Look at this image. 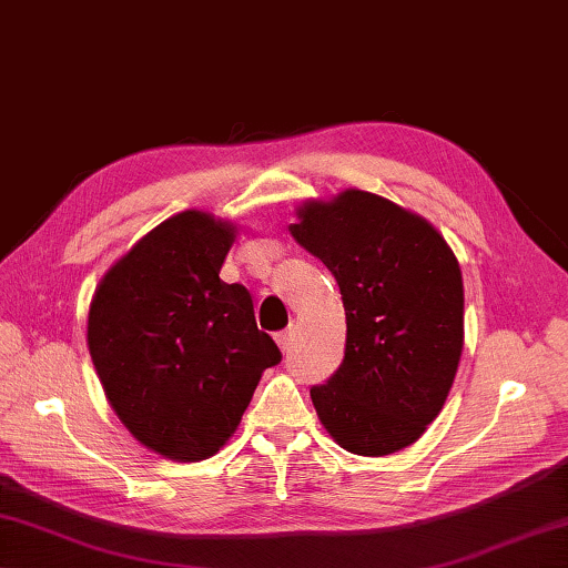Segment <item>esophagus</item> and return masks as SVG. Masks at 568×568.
<instances>
[{
    "label": "esophagus",
    "instance_id": "esophagus-1",
    "mask_svg": "<svg viewBox=\"0 0 568 568\" xmlns=\"http://www.w3.org/2000/svg\"><path fill=\"white\" fill-rule=\"evenodd\" d=\"M295 334H297L295 324H291V327L283 329L281 334L275 336V342H277V346H281V352H283V354H287V352H291V348H293V344H295Z\"/></svg>",
    "mask_w": 568,
    "mask_h": 568
}]
</instances>
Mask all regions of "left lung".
<instances>
[{"instance_id": "obj_1", "label": "left lung", "mask_w": 568, "mask_h": 568, "mask_svg": "<svg viewBox=\"0 0 568 568\" xmlns=\"http://www.w3.org/2000/svg\"><path fill=\"white\" fill-rule=\"evenodd\" d=\"M291 234L336 277L344 361L310 390L342 449L388 456L442 413L464 352V281L425 216L366 190L307 200Z\"/></svg>"}]
</instances>
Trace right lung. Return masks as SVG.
<instances>
[{"mask_svg": "<svg viewBox=\"0 0 568 568\" xmlns=\"http://www.w3.org/2000/svg\"><path fill=\"white\" fill-rule=\"evenodd\" d=\"M236 224L185 210L119 258L92 295L88 348L116 417L171 462L210 458L236 432L281 352L244 285L220 277Z\"/></svg>", "mask_w": 568, "mask_h": 568, "instance_id": "obj_1", "label": "right lung"}]
</instances>
